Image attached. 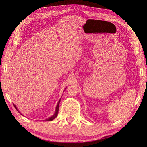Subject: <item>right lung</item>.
Segmentation results:
<instances>
[{
    "label": "right lung",
    "mask_w": 147,
    "mask_h": 147,
    "mask_svg": "<svg viewBox=\"0 0 147 147\" xmlns=\"http://www.w3.org/2000/svg\"><path fill=\"white\" fill-rule=\"evenodd\" d=\"M61 100V99H60ZM59 103H60V100L59 101V102H58V104H57V107H56V109H55V113H54V114L52 115V117H49V118H48V119H47L46 120H45V121H52V120H54V119L57 116V114H58V112H59ZM14 107L16 108V110L19 112V111L18 110V109H17V107H16V105H14Z\"/></svg>",
    "instance_id": "1"
}]
</instances>
